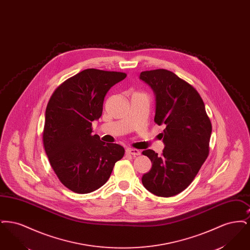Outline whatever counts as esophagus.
Wrapping results in <instances>:
<instances>
[{
  "instance_id": "obj_1",
  "label": "esophagus",
  "mask_w": 250,
  "mask_h": 250,
  "mask_svg": "<svg viewBox=\"0 0 250 250\" xmlns=\"http://www.w3.org/2000/svg\"><path fill=\"white\" fill-rule=\"evenodd\" d=\"M125 152H126V154H129V155H141V152L139 151V150H137V149H133V148H127L126 150H125Z\"/></svg>"
}]
</instances>
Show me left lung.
<instances>
[{"mask_svg":"<svg viewBox=\"0 0 250 250\" xmlns=\"http://www.w3.org/2000/svg\"><path fill=\"white\" fill-rule=\"evenodd\" d=\"M140 80L155 96V122L165 125L162 155L145 150L152 168L143 176L144 188L158 197H172L185 190L209 154L212 125L196 89L166 69L143 71Z\"/></svg>","mask_w":250,"mask_h":250,"instance_id":"8db88e82","label":"left lung"}]
</instances>
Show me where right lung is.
<instances>
[{
	"label": "right lung",
	"mask_w": 250,
	"mask_h": 250,
	"mask_svg": "<svg viewBox=\"0 0 250 250\" xmlns=\"http://www.w3.org/2000/svg\"><path fill=\"white\" fill-rule=\"evenodd\" d=\"M125 77L122 72L85 69L61 84L48 101L45 151L61 183L75 193H90L105 185L125 155L123 146L92 135V123L102 115L107 91Z\"/></svg>",
	"instance_id": "obj_1"
}]
</instances>
